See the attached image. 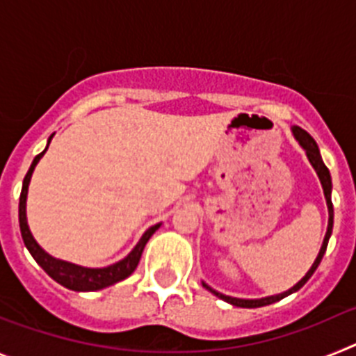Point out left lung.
<instances>
[{"instance_id":"obj_1","label":"left lung","mask_w":356,"mask_h":356,"mask_svg":"<svg viewBox=\"0 0 356 356\" xmlns=\"http://www.w3.org/2000/svg\"><path fill=\"white\" fill-rule=\"evenodd\" d=\"M292 134H294L296 140L300 143V146L303 147L305 153H307L308 160H310V163H312V168L316 169L317 176H319L321 180V185H323V193H325V197H326V205H328V229H326V235H325V241H323V246H321L319 250V254H317V259L314 260L312 267L308 269L307 275L303 276V278L298 282V284L294 285L292 289H289V291L282 292V294H276V296H267V298H260V300H241V298H232V296H225L221 294V292L213 291L212 287H209V285L203 282V287L207 289V291H210L212 294H216L217 298H221V300H225L226 303L234 305V307H241V308H259V307H266V305H271V303H276V301L284 300L285 296L292 294V292L300 291L301 287H303L305 284H307L308 280H310V276L316 273V269L319 267L321 260H323V257H325V251H326V246H328V241H330V235H332V229H333V205H332V176H330V171L328 168L325 165V162H323V159H321V153H319V147H317L316 140L310 137V134H307V131L303 130V128L300 127H294L292 128Z\"/></svg>"}]
</instances>
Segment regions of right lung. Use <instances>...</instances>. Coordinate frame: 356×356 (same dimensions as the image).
Segmentation results:
<instances>
[{
    "label": "right lung",
    "instance_id": "1",
    "mask_svg": "<svg viewBox=\"0 0 356 356\" xmlns=\"http://www.w3.org/2000/svg\"><path fill=\"white\" fill-rule=\"evenodd\" d=\"M53 135L48 139V146L51 143ZM46 146V149H48ZM46 149L42 153L33 159L31 162L30 169H28L26 176H24L23 180V188H21V197H19V226H21V235H23L24 246L28 248V251L31 253V257L35 259V262L42 267L44 271L48 273L53 280H55L56 284L64 285L65 289H71V291H78V292H89V291H99V289L110 287V285L118 284L121 280L128 278L131 273L137 269L140 260V254H143L144 246H146V242L149 241V237L155 234L156 229L160 228V225L151 226L144 232V235L140 237V241L137 242V246L130 251V253L124 257L119 262L112 264L108 267H97V269H92V267H81L76 266V264L65 262V260H58L51 254H48L42 248L37 244V241L31 235L30 228H28V221H26V196H28V185H30L31 180V172L35 169V165L39 163V160L42 159V155L46 153Z\"/></svg>",
    "mask_w": 356,
    "mask_h": 356
}]
</instances>
